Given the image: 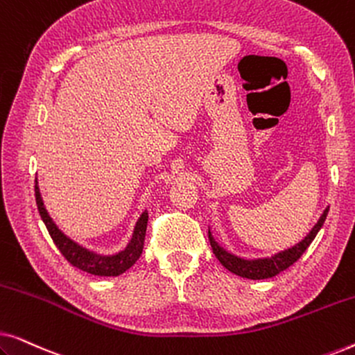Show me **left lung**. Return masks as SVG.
<instances>
[{"label":"left lung","instance_id":"1","mask_svg":"<svg viewBox=\"0 0 355 355\" xmlns=\"http://www.w3.org/2000/svg\"><path fill=\"white\" fill-rule=\"evenodd\" d=\"M329 208L327 207L322 213V216L318 218V221L315 223V226L310 230L307 236L304 237L302 241L294 244L293 247H288V249L276 252V254L270 257H260V259H244V257H239L232 252L226 250L220 242H218L215 237H213L211 231L208 230V239H210L213 254L216 255V259L220 260V263L225 266L227 271L234 273L241 278L247 279H266L273 278L281 271L289 268L291 265L295 263L300 259V255L307 250V247L312 244L315 236L318 234V231L322 230L324 220H327Z\"/></svg>","mask_w":355,"mask_h":355}]
</instances>
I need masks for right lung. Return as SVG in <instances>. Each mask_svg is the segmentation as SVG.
Wrapping results in <instances>:
<instances>
[{
    "label": "right lung",
    "instance_id": "add662e5",
    "mask_svg": "<svg viewBox=\"0 0 355 355\" xmlns=\"http://www.w3.org/2000/svg\"><path fill=\"white\" fill-rule=\"evenodd\" d=\"M35 200L38 211L43 223H45L48 232H50L53 242H55L58 249L64 259L69 261L72 266L79 268L82 271H87L90 275L96 276H119L124 271H128L135 261L140 259L144 250V241H145V231H147V223H148V211L144 210L140 213L137 223H135L132 236L128 245L123 250L116 252V254H98V252L87 249V247L80 245L79 242L71 239L69 236H66L62 232L50 213L46 211L45 203H43L40 187H38V181L35 179Z\"/></svg>",
    "mask_w": 355,
    "mask_h": 355
}]
</instances>
